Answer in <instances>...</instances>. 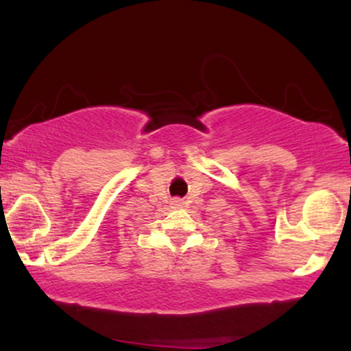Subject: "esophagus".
I'll list each match as a JSON object with an SVG mask.
<instances>
[{"instance_id":"esophagus-1","label":"esophagus","mask_w":351,"mask_h":351,"mask_svg":"<svg viewBox=\"0 0 351 351\" xmlns=\"http://www.w3.org/2000/svg\"><path fill=\"white\" fill-rule=\"evenodd\" d=\"M182 199H179V198H176L174 201H172V206H174V208H182Z\"/></svg>"}]
</instances>
